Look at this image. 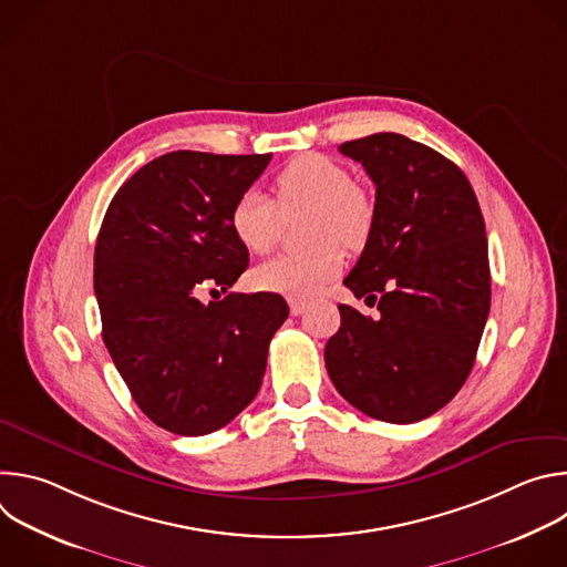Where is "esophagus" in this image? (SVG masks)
Segmentation results:
<instances>
[{
	"mask_svg": "<svg viewBox=\"0 0 567 567\" xmlns=\"http://www.w3.org/2000/svg\"><path fill=\"white\" fill-rule=\"evenodd\" d=\"M305 309H307V305H305L302 300H296V298L289 300V311H291V316H300V313H305Z\"/></svg>",
	"mask_w": 567,
	"mask_h": 567,
	"instance_id": "obj_1",
	"label": "esophagus"
}]
</instances>
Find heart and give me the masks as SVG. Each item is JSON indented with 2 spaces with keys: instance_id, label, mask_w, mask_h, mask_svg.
Returning a JSON list of instances; mask_svg holds the SVG:
<instances>
[{
  "instance_id": "1",
  "label": "heart",
  "mask_w": 567,
  "mask_h": 567,
  "mask_svg": "<svg viewBox=\"0 0 567 567\" xmlns=\"http://www.w3.org/2000/svg\"><path fill=\"white\" fill-rule=\"evenodd\" d=\"M274 197L258 188L241 193L228 213L230 230L247 251L265 256L280 241L287 219L307 213L305 237L313 247L262 262L251 280L262 291L311 298L339 276L343 247H365L374 226V199L339 161L322 154L291 158L274 179Z\"/></svg>"
}]
</instances>
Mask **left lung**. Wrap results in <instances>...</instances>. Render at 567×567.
I'll list each match as a JSON object with an SVG mask.
<instances>
[{"instance_id":"left-lung-1","label":"left lung","mask_w":567,"mask_h":567,"mask_svg":"<svg viewBox=\"0 0 567 567\" xmlns=\"http://www.w3.org/2000/svg\"><path fill=\"white\" fill-rule=\"evenodd\" d=\"M374 182V226L343 280L379 318L339 305L326 346L337 390L361 413L413 424L464 385L492 305L487 235L464 173L433 147L379 132L339 147Z\"/></svg>"}]
</instances>
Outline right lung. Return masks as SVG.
I'll return each mask as SVG.
<instances>
[{"instance_id":"right-lung-1","label":"right lung","mask_w":567,"mask_h":567,"mask_svg":"<svg viewBox=\"0 0 567 567\" xmlns=\"http://www.w3.org/2000/svg\"><path fill=\"white\" fill-rule=\"evenodd\" d=\"M271 154L177 150L114 195L94 254L103 341L136 406L175 435L226 426L258 394L269 341L289 316L278 293H228L249 251L228 224ZM215 291V289H213Z\"/></svg>"}]
</instances>
